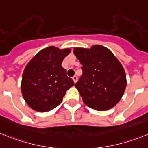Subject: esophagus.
<instances>
[{
	"label": "esophagus",
	"instance_id": "1",
	"mask_svg": "<svg viewBox=\"0 0 148 148\" xmlns=\"http://www.w3.org/2000/svg\"><path fill=\"white\" fill-rule=\"evenodd\" d=\"M72 79H73V80H74V84H76L77 81V76H74L73 77H72Z\"/></svg>",
	"mask_w": 148,
	"mask_h": 148
}]
</instances>
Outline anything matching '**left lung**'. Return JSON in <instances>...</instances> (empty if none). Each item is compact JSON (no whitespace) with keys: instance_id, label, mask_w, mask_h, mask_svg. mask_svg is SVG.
<instances>
[{"instance_id":"8db88e82","label":"left lung","mask_w":148,"mask_h":148,"mask_svg":"<svg viewBox=\"0 0 148 148\" xmlns=\"http://www.w3.org/2000/svg\"><path fill=\"white\" fill-rule=\"evenodd\" d=\"M73 53L83 65V75L74 85L86 105L102 111L120 101L126 87L122 64L108 48L95 44L74 47Z\"/></svg>"}]
</instances>
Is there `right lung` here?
I'll list each match as a JSON object with an SVG mask.
<instances>
[{
  "label": "right lung",
  "mask_w": 148,
  "mask_h": 148,
  "mask_svg": "<svg viewBox=\"0 0 148 148\" xmlns=\"http://www.w3.org/2000/svg\"><path fill=\"white\" fill-rule=\"evenodd\" d=\"M70 48L50 46L38 52L26 64L22 73L21 91L28 106L47 112L60 105L66 91L74 85L62 66Z\"/></svg>",
  "instance_id": "obj_1"
}]
</instances>
